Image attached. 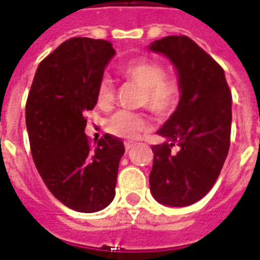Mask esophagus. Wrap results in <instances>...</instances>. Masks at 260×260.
I'll list each match as a JSON object with an SVG mask.
<instances>
[{
	"mask_svg": "<svg viewBox=\"0 0 260 260\" xmlns=\"http://www.w3.org/2000/svg\"><path fill=\"white\" fill-rule=\"evenodd\" d=\"M132 148H134V143L125 142V150H126V152H128V150H131Z\"/></svg>",
	"mask_w": 260,
	"mask_h": 260,
	"instance_id": "esophagus-1",
	"label": "esophagus"
}]
</instances>
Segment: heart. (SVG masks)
<instances>
[{"mask_svg": "<svg viewBox=\"0 0 260 260\" xmlns=\"http://www.w3.org/2000/svg\"><path fill=\"white\" fill-rule=\"evenodd\" d=\"M121 73L143 88L142 104L160 117H168L180 104L181 88L174 79L166 77V69L152 59H135L121 66ZM111 79L103 77L95 88V100L101 108H108L114 101ZM107 131L121 139H135L150 128L149 118L142 112L118 111L108 118Z\"/></svg>", "mask_w": 260, "mask_h": 260, "instance_id": "1", "label": "heart"}]
</instances>
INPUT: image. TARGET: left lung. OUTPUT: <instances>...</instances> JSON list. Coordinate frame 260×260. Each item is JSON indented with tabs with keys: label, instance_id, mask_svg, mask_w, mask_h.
<instances>
[{
	"label": "left lung",
	"instance_id": "1",
	"mask_svg": "<svg viewBox=\"0 0 260 260\" xmlns=\"http://www.w3.org/2000/svg\"><path fill=\"white\" fill-rule=\"evenodd\" d=\"M149 49L170 59L181 88L180 104L157 131L166 142L152 146L150 193L160 204L186 207L211 190L224 166L231 139V90L222 67L188 36H166Z\"/></svg>",
	"mask_w": 260,
	"mask_h": 260
}]
</instances>
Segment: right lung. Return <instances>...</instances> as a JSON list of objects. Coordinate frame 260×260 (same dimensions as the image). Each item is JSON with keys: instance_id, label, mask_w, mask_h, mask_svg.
Returning <instances> with one entry per match:
<instances>
[{"instance_id": "1", "label": "right lung", "mask_w": 260, "mask_h": 260, "mask_svg": "<svg viewBox=\"0 0 260 260\" xmlns=\"http://www.w3.org/2000/svg\"><path fill=\"white\" fill-rule=\"evenodd\" d=\"M115 50L108 41L72 38L41 61L26 100L35 166L49 191L69 208L95 212L115 197L122 141L105 134L95 146L84 134L95 88Z\"/></svg>"}]
</instances>
